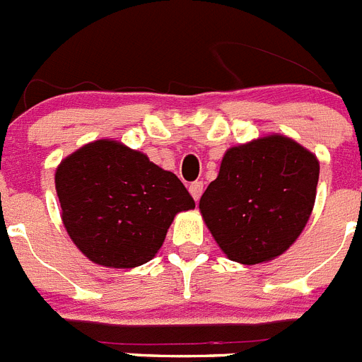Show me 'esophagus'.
Segmentation results:
<instances>
[{
  "label": "esophagus",
  "mask_w": 362,
  "mask_h": 362,
  "mask_svg": "<svg viewBox=\"0 0 362 362\" xmlns=\"http://www.w3.org/2000/svg\"><path fill=\"white\" fill-rule=\"evenodd\" d=\"M188 190H190V194H192V197H194V199L199 201L201 194H203V183H201V181H194V183H190Z\"/></svg>",
  "instance_id": "obj_1"
}]
</instances>
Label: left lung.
<instances>
[{
    "label": "left lung",
    "mask_w": 362,
    "mask_h": 362,
    "mask_svg": "<svg viewBox=\"0 0 362 362\" xmlns=\"http://www.w3.org/2000/svg\"><path fill=\"white\" fill-rule=\"evenodd\" d=\"M319 161L286 136L259 137L226 150L199 210L219 248L241 264L284 254L315 203Z\"/></svg>",
    "instance_id": "left-lung-1"
}]
</instances>
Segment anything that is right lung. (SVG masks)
Masks as SVG:
<instances>
[{
  "label": "right lung",
  "instance_id": "right-lung-1",
  "mask_svg": "<svg viewBox=\"0 0 362 362\" xmlns=\"http://www.w3.org/2000/svg\"><path fill=\"white\" fill-rule=\"evenodd\" d=\"M56 192L74 245L108 268L148 263L175 214L196 209L177 175L112 139L88 143L63 159Z\"/></svg>",
  "mask_w": 362,
  "mask_h": 362
}]
</instances>
